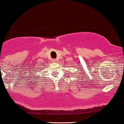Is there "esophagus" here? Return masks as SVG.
Masks as SVG:
<instances>
[{"instance_id":"1","label":"esophagus","mask_w":124,"mask_h":124,"mask_svg":"<svg viewBox=\"0 0 124 124\" xmlns=\"http://www.w3.org/2000/svg\"><path fill=\"white\" fill-rule=\"evenodd\" d=\"M52 62H57V60H56V59H52Z\"/></svg>"}]
</instances>
